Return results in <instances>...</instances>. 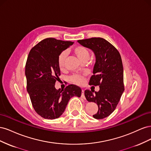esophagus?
Returning <instances> with one entry per match:
<instances>
[{
  "label": "esophagus",
  "mask_w": 151,
  "mask_h": 151,
  "mask_svg": "<svg viewBox=\"0 0 151 151\" xmlns=\"http://www.w3.org/2000/svg\"><path fill=\"white\" fill-rule=\"evenodd\" d=\"M81 96H82V97L83 98H85V96H84V91L83 89L82 90V93H81Z\"/></svg>",
  "instance_id": "1"
}]
</instances>
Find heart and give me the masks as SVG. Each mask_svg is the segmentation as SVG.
Wrapping results in <instances>:
<instances>
[{
  "label": "heart",
  "mask_w": 151,
  "mask_h": 151,
  "mask_svg": "<svg viewBox=\"0 0 151 151\" xmlns=\"http://www.w3.org/2000/svg\"><path fill=\"white\" fill-rule=\"evenodd\" d=\"M72 52L76 55L78 57L80 60L86 62L88 60L90 57L89 50L83 46H76L72 48ZM67 57V53L65 52H62L58 57V65L61 70L64 69L65 65V60ZM70 81L73 83L80 84L83 83V77L79 74H74L72 76L70 79Z\"/></svg>",
  "instance_id": "b5f03b06"
}]
</instances>
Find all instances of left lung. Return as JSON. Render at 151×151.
I'll list each match as a JSON object with an SVG mask.
<instances>
[{"mask_svg": "<svg viewBox=\"0 0 151 151\" xmlns=\"http://www.w3.org/2000/svg\"><path fill=\"white\" fill-rule=\"evenodd\" d=\"M77 42L92 50L96 55L93 75L89 84L99 86V91L93 94V91L87 89L84 95L88 101L98 104V111L93 117L103 119L115 110L125 89L120 54L113 45L102 38H91Z\"/></svg>", "mask_w": 151, "mask_h": 151, "instance_id": "1", "label": "left lung"}]
</instances>
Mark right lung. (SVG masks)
I'll return each instance as SVG.
<instances>
[{
    "label": "right lung",
    "instance_id": "1",
    "mask_svg": "<svg viewBox=\"0 0 151 151\" xmlns=\"http://www.w3.org/2000/svg\"><path fill=\"white\" fill-rule=\"evenodd\" d=\"M73 43L53 38L44 39L31 48L27 58V91L35 111L45 119L60 117L70 99L81 96V89L76 85L70 84L63 90L55 87L60 76L58 57Z\"/></svg>",
    "mask_w": 151,
    "mask_h": 151
}]
</instances>
